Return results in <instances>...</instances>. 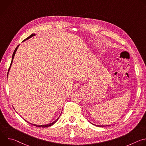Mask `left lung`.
I'll return each mask as SVG.
<instances>
[{
	"mask_svg": "<svg viewBox=\"0 0 146 146\" xmlns=\"http://www.w3.org/2000/svg\"><path fill=\"white\" fill-rule=\"evenodd\" d=\"M93 124V123H92ZM93 125H94V124H93ZM96 126H97V127H105V126H100V125H96ZM106 126H108V125H106Z\"/></svg>",
	"mask_w": 146,
	"mask_h": 146,
	"instance_id": "1",
	"label": "left lung"
}]
</instances>
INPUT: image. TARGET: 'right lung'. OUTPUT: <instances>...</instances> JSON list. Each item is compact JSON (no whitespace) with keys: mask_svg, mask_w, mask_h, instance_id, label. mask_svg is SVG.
<instances>
[{"mask_svg":"<svg viewBox=\"0 0 146 146\" xmlns=\"http://www.w3.org/2000/svg\"><path fill=\"white\" fill-rule=\"evenodd\" d=\"M35 34H34V33H33V34H32L31 35H30L28 37H27L25 40H27V39H28V38H31V37H32V36H35ZM25 40H24V41H25ZM18 46H18L17 47H16V48L15 49V50H14V52H13V56H12V60H11V64H10V68H9V70L8 71H9V70H10V67H11V64H12V62H13V59H14V55H15V52H16V51H17V48H18ZM8 73H9V72L7 73V75H8ZM58 119V118L57 119H56L55 121H54L53 122H52V123H49V124H47V125H35V124H33V123H29V122H28V121H27V122H28L29 123H30V124H32V125H34V126H36V127H42V128H46V127H50V126H51V125H52L53 124H54L56 121H57V120ZM26 121V120H25Z\"/></svg>","mask_w":146,"mask_h":146,"instance_id":"add662e5","label":"right lung"}]
</instances>
